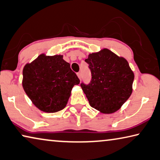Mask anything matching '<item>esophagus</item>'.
I'll use <instances>...</instances> for the list:
<instances>
[{
    "instance_id": "1",
    "label": "esophagus",
    "mask_w": 160,
    "mask_h": 160,
    "mask_svg": "<svg viewBox=\"0 0 160 160\" xmlns=\"http://www.w3.org/2000/svg\"><path fill=\"white\" fill-rule=\"evenodd\" d=\"M77 75H78V77L79 78V79L81 80V73L80 72H78L77 73Z\"/></svg>"
}]
</instances>
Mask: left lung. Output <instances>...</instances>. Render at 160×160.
<instances>
[{
  "label": "left lung",
  "mask_w": 160,
  "mask_h": 160,
  "mask_svg": "<svg viewBox=\"0 0 160 160\" xmlns=\"http://www.w3.org/2000/svg\"><path fill=\"white\" fill-rule=\"evenodd\" d=\"M85 61L92 78L80 86L90 106L105 114L116 112L132 92L135 75L128 62L108 49L90 54Z\"/></svg>",
  "instance_id": "left-lung-1"
}]
</instances>
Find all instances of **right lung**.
Masks as SVG:
<instances>
[{
    "label": "right lung",
    "instance_id": "1",
    "mask_svg": "<svg viewBox=\"0 0 160 160\" xmlns=\"http://www.w3.org/2000/svg\"><path fill=\"white\" fill-rule=\"evenodd\" d=\"M22 87L41 111L52 113L66 106L73 86L80 80L62 55H40L22 70Z\"/></svg>",
    "mask_w": 160,
    "mask_h": 160
}]
</instances>
